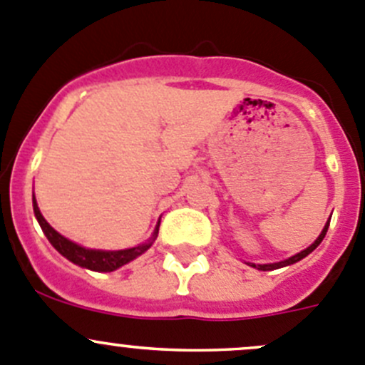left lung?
I'll use <instances>...</instances> for the list:
<instances>
[{
    "instance_id": "left-lung-1",
    "label": "left lung",
    "mask_w": 365,
    "mask_h": 365,
    "mask_svg": "<svg viewBox=\"0 0 365 365\" xmlns=\"http://www.w3.org/2000/svg\"><path fill=\"white\" fill-rule=\"evenodd\" d=\"M328 225H330V222H327V225H324V229L321 230V234L319 236H317V240L314 241L312 245H310V247H307L305 250H302L300 254H297V255H293V257H289V259H286V261H280V262H273V264H250V266H254V268H257V269H261V272H272V269H279V268H284V266H289V264H294V262H298V261H302V259L304 257H307V255L310 254V252H314L316 250L317 247H319V243L321 241H323V237L327 236V230H328Z\"/></svg>"
}]
</instances>
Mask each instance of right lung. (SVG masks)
<instances>
[{
	"mask_svg": "<svg viewBox=\"0 0 365 365\" xmlns=\"http://www.w3.org/2000/svg\"><path fill=\"white\" fill-rule=\"evenodd\" d=\"M34 212L35 218L41 223L42 232H44L46 237L49 240V243H51L65 259H68V261L74 262V264L81 266V268L92 269V272H115V269L120 268V266L128 264L129 261H133V259H136L138 255H142L143 252L149 250L150 245L156 240L158 230H160V223H158L156 229H154L153 237H150L147 243L138 245V247L125 248V250H92V248L81 247V245L74 243V241L67 240V237L61 236L60 232H56V230L46 222L44 216H42L41 209H38L37 205V200H35V195Z\"/></svg>",
	"mask_w": 365,
	"mask_h": 365,
	"instance_id": "right-lung-1",
	"label": "right lung"
}]
</instances>
